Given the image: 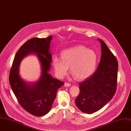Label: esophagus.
Segmentation results:
<instances>
[{"instance_id": "obj_1", "label": "esophagus", "mask_w": 131, "mask_h": 131, "mask_svg": "<svg viewBox=\"0 0 131 131\" xmlns=\"http://www.w3.org/2000/svg\"><path fill=\"white\" fill-rule=\"evenodd\" d=\"M71 85V84L70 83H69L66 82V83H64V86H65V87H69V86H70Z\"/></svg>"}]
</instances>
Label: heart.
<instances>
[{
  "instance_id": "1",
  "label": "heart",
  "mask_w": 131,
  "mask_h": 131,
  "mask_svg": "<svg viewBox=\"0 0 131 131\" xmlns=\"http://www.w3.org/2000/svg\"><path fill=\"white\" fill-rule=\"evenodd\" d=\"M96 63L95 52L83 46L65 49L61 53V58L55 57L53 60L54 69L59 78H63L70 67L71 73L77 80L90 76L95 71Z\"/></svg>"
}]
</instances>
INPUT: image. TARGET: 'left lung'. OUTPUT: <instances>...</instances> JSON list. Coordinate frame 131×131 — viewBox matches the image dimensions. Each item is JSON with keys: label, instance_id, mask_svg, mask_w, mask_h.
<instances>
[{"label": "left lung", "instance_id": "1", "mask_svg": "<svg viewBox=\"0 0 131 131\" xmlns=\"http://www.w3.org/2000/svg\"><path fill=\"white\" fill-rule=\"evenodd\" d=\"M102 55L96 71L79 83L80 92L75 104L81 111L87 114L96 112L114 97L117 89L118 63L116 57L102 40Z\"/></svg>", "mask_w": 131, "mask_h": 131}]
</instances>
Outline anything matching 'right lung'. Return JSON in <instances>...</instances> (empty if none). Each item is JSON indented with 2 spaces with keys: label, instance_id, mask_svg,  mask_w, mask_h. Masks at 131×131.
I'll return each mask as SVG.
<instances>
[{
  "label": "right lung",
  "instance_id": "right-lung-1",
  "mask_svg": "<svg viewBox=\"0 0 131 131\" xmlns=\"http://www.w3.org/2000/svg\"><path fill=\"white\" fill-rule=\"evenodd\" d=\"M52 37L33 38L26 41L14 57L9 74V83L20 106L30 114L38 117L47 114L56 97L57 91L64 83L54 78L48 72L51 55L49 51ZM34 52L38 57L42 66V75L37 83L31 86L19 75V67L23 58Z\"/></svg>",
  "mask_w": 131,
  "mask_h": 131
}]
</instances>
